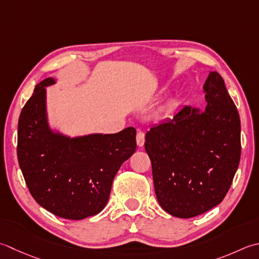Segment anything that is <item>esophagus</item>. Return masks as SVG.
Listing matches in <instances>:
<instances>
[{"mask_svg": "<svg viewBox=\"0 0 259 259\" xmlns=\"http://www.w3.org/2000/svg\"><path fill=\"white\" fill-rule=\"evenodd\" d=\"M136 141H137V145L139 147H143L145 144V133L141 130L137 131V137H136Z\"/></svg>", "mask_w": 259, "mask_h": 259, "instance_id": "34e87169", "label": "esophagus"}]
</instances>
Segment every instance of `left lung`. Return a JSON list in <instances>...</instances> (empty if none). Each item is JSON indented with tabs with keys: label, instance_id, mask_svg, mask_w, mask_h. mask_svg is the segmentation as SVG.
<instances>
[{
	"label": "left lung",
	"instance_id": "1",
	"mask_svg": "<svg viewBox=\"0 0 259 259\" xmlns=\"http://www.w3.org/2000/svg\"><path fill=\"white\" fill-rule=\"evenodd\" d=\"M203 90L204 111L186 105L146 134L157 200L184 219L225 199L241 154L239 113L221 75L210 72Z\"/></svg>",
	"mask_w": 259,
	"mask_h": 259
}]
</instances>
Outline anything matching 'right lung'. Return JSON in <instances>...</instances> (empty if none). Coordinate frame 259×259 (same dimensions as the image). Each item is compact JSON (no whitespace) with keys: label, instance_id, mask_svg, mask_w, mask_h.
I'll return each mask as SVG.
<instances>
[{"label":"right lung","instance_id":"right-lung-1","mask_svg":"<svg viewBox=\"0 0 259 259\" xmlns=\"http://www.w3.org/2000/svg\"><path fill=\"white\" fill-rule=\"evenodd\" d=\"M35 86L18 123V160L25 184L37 203L53 214L82 220L108 203L121 165L136 151V129L118 134L64 136L53 131L46 110V86Z\"/></svg>","mask_w":259,"mask_h":259}]
</instances>
